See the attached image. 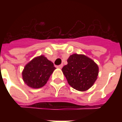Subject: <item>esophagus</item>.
<instances>
[{
	"mask_svg": "<svg viewBox=\"0 0 122 122\" xmlns=\"http://www.w3.org/2000/svg\"><path fill=\"white\" fill-rule=\"evenodd\" d=\"M63 64H61V65H58V66H57V67L59 68V69H61V68L63 67Z\"/></svg>",
	"mask_w": 122,
	"mask_h": 122,
	"instance_id": "1",
	"label": "esophagus"
}]
</instances>
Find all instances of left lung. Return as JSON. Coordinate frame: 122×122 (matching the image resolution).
Returning a JSON list of instances; mask_svg holds the SVG:
<instances>
[{
    "instance_id": "obj_1",
    "label": "left lung",
    "mask_w": 122,
    "mask_h": 122,
    "mask_svg": "<svg viewBox=\"0 0 122 122\" xmlns=\"http://www.w3.org/2000/svg\"><path fill=\"white\" fill-rule=\"evenodd\" d=\"M62 71L69 85L80 92L86 91L97 80L99 67L92 59L84 55L72 54Z\"/></svg>"
}]
</instances>
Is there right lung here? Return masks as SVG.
I'll return each instance as SVG.
<instances>
[{
  "mask_svg": "<svg viewBox=\"0 0 122 122\" xmlns=\"http://www.w3.org/2000/svg\"><path fill=\"white\" fill-rule=\"evenodd\" d=\"M56 67L44 56L35 57L25 65L22 72L23 79L28 86L40 88L47 83Z\"/></svg>",
  "mask_w": 122,
  "mask_h": 122,
  "instance_id": "obj_1",
  "label": "right lung"
}]
</instances>
